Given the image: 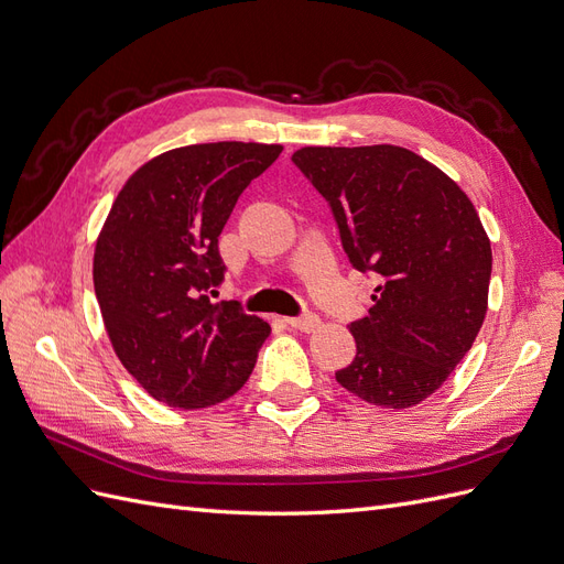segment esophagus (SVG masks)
Returning a JSON list of instances; mask_svg holds the SVG:
<instances>
[{
  "instance_id": "1",
  "label": "esophagus",
  "mask_w": 564,
  "mask_h": 564,
  "mask_svg": "<svg viewBox=\"0 0 564 564\" xmlns=\"http://www.w3.org/2000/svg\"><path fill=\"white\" fill-rule=\"evenodd\" d=\"M286 324L294 329H301V332H315V329H319L322 319L315 313H303L299 317H286Z\"/></svg>"
}]
</instances>
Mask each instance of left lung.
Masks as SVG:
<instances>
[{"label": "left lung", "instance_id": "1", "mask_svg": "<svg viewBox=\"0 0 564 564\" xmlns=\"http://www.w3.org/2000/svg\"><path fill=\"white\" fill-rule=\"evenodd\" d=\"M292 162L329 204L350 265L379 278L369 315L350 322L357 352L336 381L379 406L419 404L485 322L491 247L480 216L406 148H301Z\"/></svg>", "mask_w": 564, "mask_h": 564}]
</instances>
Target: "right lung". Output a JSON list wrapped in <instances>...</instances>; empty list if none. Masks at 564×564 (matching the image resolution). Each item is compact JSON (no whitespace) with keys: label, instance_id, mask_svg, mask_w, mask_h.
<instances>
[{"label":"right lung","instance_id":"obj_1","mask_svg":"<svg viewBox=\"0 0 564 564\" xmlns=\"http://www.w3.org/2000/svg\"><path fill=\"white\" fill-rule=\"evenodd\" d=\"M282 145L202 143L150 160L119 191L96 242L94 289L119 360L152 398L199 409L240 390L270 334L240 301L214 303L237 199Z\"/></svg>","mask_w":564,"mask_h":564}]
</instances>
